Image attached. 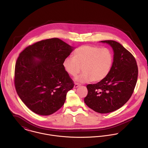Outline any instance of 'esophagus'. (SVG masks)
Returning <instances> with one entry per match:
<instances>
[{"instance_id": "1", "label": "esophagus", "mask_w": 148, "mask_h": 148, "mask_svg": "<svg viewBox=\"0 0 148 148\" xmlns=\"http://www.w3.org/2000/svg\"><path fill=\"white\" fill-rule=\"evenodd\" d=\"M79 86H80V84H78V83H76V84H75V85H74V87H75V88H77V87H79Z\"/></svg>"}]
</instances>
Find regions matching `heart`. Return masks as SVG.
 Segmentation results:
<instances>
[{
  "label": "heart",
  "instance_id": "b5f03b06",
  "mask_svg": "<svg viewBox=\"0 0 148 148\" xmlns=\"http://www.w3.org/2000/svg\"><path fill=\"white\" fill-rule=\"evenodd\" d=\"M113 64V55L110 49L87 45L76 49L73 57H67L63 63L65 71L72 76L82 67L84 72L75 80L83 83L103 80L110 72Z\"/></svg>",
  "mask_w": 148,
  "mask_h": 148
}]
</instances>
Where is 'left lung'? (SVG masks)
I'll list each match as a JSON object with an SVG mask.
<instances>
[{"label":"left lung","mask_w":148,"mask_h":148,"mask_svg":"<svg viewBox=\"0 0 148 148\" xmlns=\"http://www.w3.org/2000/svg\"><path fill=\"white\" fill-rule=\"evenodd\" d=\"M113 51V64L103 80L86 85L88 95L85 103L100 113H108L124 106L130 98L137 81L138 67L132 54L114 40L101 41Z\"/></svg>","instance_id":"8db88e82"}]
</instances>
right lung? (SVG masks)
Masks as SVG:
<instances>
[{
	"label": "right lung",
	"mask_w": 148,
	"mask_h": 148,
	"mask_svg": "<svg viewBox=\"0 0 148 148\" xmlns=\"http://www.w3.org/2000/svg\"><path fill=\"white\" fill-rule=\"evenodd\" d=\"M74 47L58 38L36 42L19 55L15 69V86L31 110L48 116L63 106L74 84L65 71L64 60Z\"/></svg>",
	"instance_id": "obj_1"
}]
</instances>
